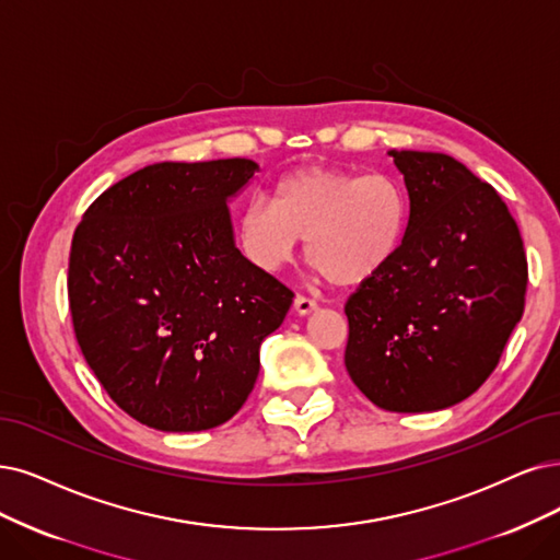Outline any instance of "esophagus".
Wrapping results in <instances>:
<instances>
[{
  "label": "esophagus",
  "instance_id": "1",
  "mask_svg": "<svg viewBox=\"0 0 560 560\" xmlns=\"http://www.w3.org/2000/svg\"><path fill=\"white\" fill-rule=\"evenodd\" d=\"M293 308H295L298 316H308L312 312H316V302L304 298V295H298L295 302H293Z\"/></svg>",
  "mask_w": 560,
  "mask_h": 560
}]
</instances>
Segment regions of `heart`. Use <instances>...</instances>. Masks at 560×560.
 I'll return each instance as SVG.
<instances>
[{"instance_id":"obj_1","label":"heart","mask_w":560,"mask_h":560,"mask_svg":"<svg viewBox=\"0 0 560 560\" xmlns=\"http://www.w3.org/2000/svg\"><path fill=\"white\" fill-rule=\"evenodd\" d=\"M410 202L387 173L302 168L275 186V202L254 198L237 219V246L260 272L293 262L300 240L316 272L332 285L374 279L399 254Z\"/></svg>"}]
</instances>
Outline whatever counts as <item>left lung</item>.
Segmentation results:
<instances>
[{
  "label": "left lung",
  "mask_w": 560,
  "mask_h": 560,
  "mask_svg": "<svg viewBox=\"0 0 560 560\" xmlns=\"http://www.w3.org/2000/svg\"><path fill=\"white\" fill-rule=\"evenodd\" d=\"M410 221L399 254L346 302V369L392 412L464 401L499 364L522 320L528 265L491 184L439 152L392 150Z\"/></svg>",
  "instance_id": "left-lung-1"
}]
</instances>
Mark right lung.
<instances>
[{"label": "right lung", "mask_w": 560, "mask_h": 560, "mask_svg": "<svg viewBox=\"0 0 560 560\" xmlns=\"http://www.w3.org/2000/svg\"><path fill=\"white\" fill-rule=\"evenodd\" d=\"M256 171L252 159L154 163L103 191L75 228V339L140 424L184 433L231 420L293 304L235 246L228 200Z\"/></svg>", "instance_id": "right-lung-1"}]
</instances>
